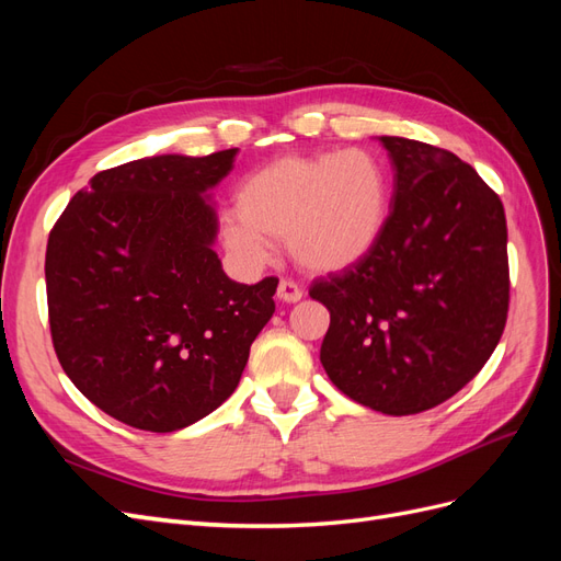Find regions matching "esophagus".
<instances>
[{
	"mask_svg": "<svg viewBox=\"0 0 561 561\" xmlns=\"http://www.w3.org/2000/svg\"><path fill=\"white\" fill-rule=\"evenodd\" d=\"M301 297H304V290H301V287H299L295 280L283 278V280L278 283V299H280V301L295 304V301H299Z\"/></svg>",
	"mask_w": 561,
	"mask_h": 561,
	"instance_id": "1",
	"label": "esophagus"
}]
</instances>
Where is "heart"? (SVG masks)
I'll use <instances>...</instances> for the list:
<instances>
[{
    "instance_id": "1",
    "label": "heart",
    "mask_w": 561,
    "mask_h": 561,
    "mask_svg": "<svg viewBox=\"0 0 561 561\" xmlns=\"http://www.w3.org/2000/svg\"><path fill=\"white\" fill-rule=\"evenodd\" d=\"M236 213L219 222L225 245L264 262L285 239L290 257L316 274L365 260L388 222V178L365 149L283 157L252 171L233 194Z\"/></svg>"
}]
</instances>
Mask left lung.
Here are the masks:
<instances>
[{
	"label": "left lung",
	"mask_w": 561,
	"mask_h": 561,
	"mask_svg": "<svg viewBox=\"0 0 561 561\" xmlns=\"http://www.w3.org/2000/svg\"><path fill=\"white\" fill-rule=\"evenodd\" d=\"M393 201L365 260L313 280L330 311L320 363L351 400L388 416L426 412L489 360L511 301L499 194L447 149L381 135Z\"/></svg>",
	"instance_id": "1"
}]
</instances>
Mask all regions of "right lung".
<instances>
[{"instance_id":"right-lung-1","label":"right lung","mask_w":561,"mask_h":561,"mask_svg":"<svg viewBox=\"0 0 561 561\" xmlns=\"http://www.w3.org/2000/svg\"><path fill=\"white\" fill-rule=\"evenodd\" d=\"M236 151L110 168L67 203L46 245L50 339L65 375L126 426L173 433L222 404L278 278L231 280L208 190Z\"/></svg>"}]
</instances>
